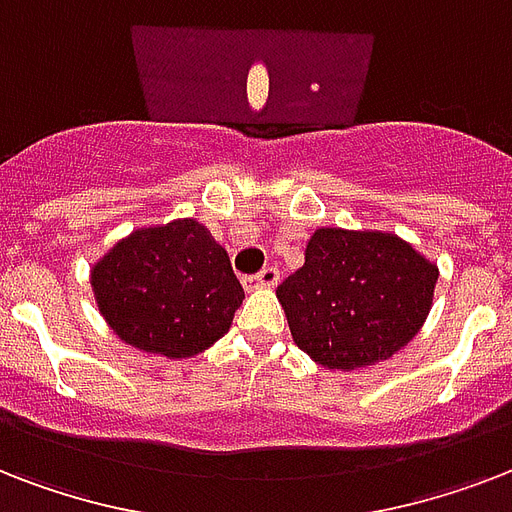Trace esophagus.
Returning a JSON list of instances; mask_svg holds the SVG:
<instances>
[{
  "label": "esophagus",
  "instance_id": "esophagus-1",
  "mask_svg": "<svg viewBox=\"0 0 512 512\" xmlns=\"http://www.w3.org/2000/svg\"><path fill=\"white\" fill-rule=\"evenodd\" d=\"M241 284H244V289H249V292H252V289L276 287V284H279V268L268 265V268H263V271L255 273V276H244Z\"/></svg>",
  "mask_w": 512,
  "mask_h": 512
}]
</instances>
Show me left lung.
<instances>
[{"label": "left lung", "mask_w": 512, "mask_h": 512, "mask_svg": "<svg viewBox=\"0 0 512 512\" xmlns=\"http://www.w3.org/2000/svg\"><path fill=\"white\" fill-rule=\"evenodd\" d=\"M438 265L390 231L319 228L276 289L300 350L327 369L385 361L422 329Z\"/></svg>", "instance_id": "obj_1"}]
</instances>
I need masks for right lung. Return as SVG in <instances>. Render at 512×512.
Segmentation results:
<instances>
[{
  "instance_id": "1",
  "label": "right lung",
  "mask_w": 512,
  "mask_h": 512,
  "mask_svg": "<svg viewBox=\"0 0 512 512\" xmlns=\"http://www.w3.org/2000/svg\"><path fill=\"white\" fill-rule=\"evenodd\" d=\"M90 284L119 340L167 358L212 348L244 300L228 252L193 217L135 228L92 265Z\"/></svg>"
}]
</instances>
